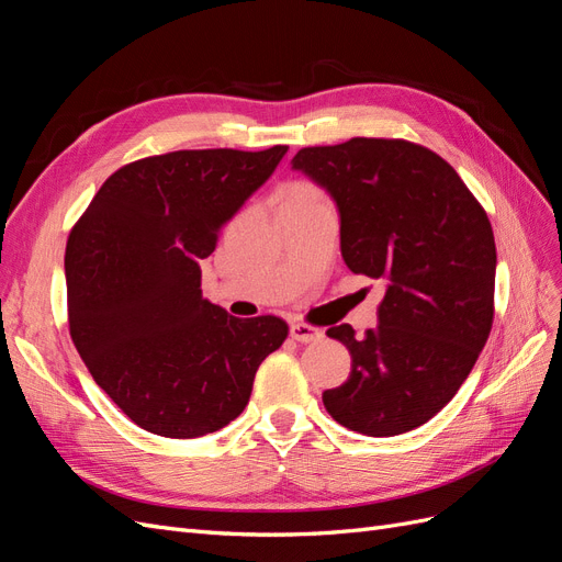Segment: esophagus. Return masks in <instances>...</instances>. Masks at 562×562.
Returning <instances> with one entry per match:
<instances>
[{"label":"esophagus","instance_id":"1","mask_svg":"<svg viewBox=\"0 0 562 562\" xmlns=\"http://www.w3.org/2000/svg\"><path fill=\"white\" fill-rule=\"evenodd\" d=\"M291 337L295 339V342H302V345L318 342V339L323 337V330L310 326V323H291Z\"/></svg>","mask_w":562,"mask_h":562}]
</instances>
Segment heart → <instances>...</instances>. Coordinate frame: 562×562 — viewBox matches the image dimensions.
Wrapping results in <instances>:
<instances>
[{
	"label": "heart",
	"mask_w": 562,
	"mask_h": 562,
	"mask_svg": "<svg viewBox=\"0 0 562 562\" xmlns=\"http://www.w3.org/2000/svg\"><path fill=\"white\" fill-rule=\"evenodd\" d=\"M281 199H295V201H321V199H326L321 194V190L316 184H312V182H293V184H288L285 190H283V194H281Z\"/></svg>",
	"instance_id": "obj_1"
}]
</instances>
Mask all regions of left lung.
<instances>
[{"label":"left lung","mask_w":562,"mask_h":562,"mask_svg":"<svg viewBox=\"0 0 562 562\" xmlns=\"http://www.w3.org/2000/svg\"><path fill=\"white\" fill-rule=\"evenodd\" d=\"M293 168L335 199L347 267L386 283L375 328H328L351 372L323 405L366 436L413 431L450 403L487 342L497 269L487 213L446 159L407 140L302 147Z\"/></svg>","instance_id":"obj_1"}]
</instances>
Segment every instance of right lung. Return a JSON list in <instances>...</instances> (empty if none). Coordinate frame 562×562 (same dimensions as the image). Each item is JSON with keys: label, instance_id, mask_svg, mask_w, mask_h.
Masks as SVG:
<instances>
[{"label": "right lung", "instance_id": "add662e5", "mask_svg": "<svg viewBox=\"0 0 562 562\" xmlns=\"http://www.w3.org/2000/svg\"><path fill=\"white\" fill-rule=\"evenodd\" d=\"M288 151L180 149L114 171L65 248L70 337L95 384L140 429L196 438L248 405L288 337L279 316L203 300L199 262Z\"/></svg>", "mask_w": 562, "mask_h": 562}]
</instances>
